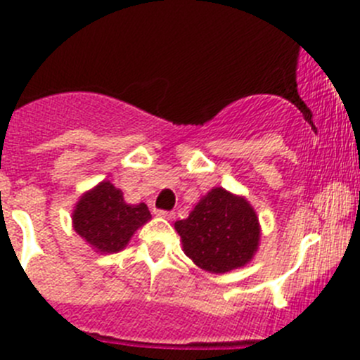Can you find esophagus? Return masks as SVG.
Here are the masks:
<instances>
[{
    "label": "esophagus",
    "instance_id": "1",
    "mask_svg": "<svg viewBox=\"0 0 360 360\" xmlns=\"http://www.w3.org/2000/svg\"><path fill=\"white\" fill-rule=\"evenodd\" d=\"M155 214L160 217H165V219H172L174 217V212H170V210H163V209H157L155 210Z\"/></svg>",
    "mask_w": 360,
    "mask_h": 360
}]
</instances>
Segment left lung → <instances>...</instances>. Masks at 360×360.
I'll return each instance as SVG.
<instances>
[{
    "instance_id": "1",
    "label": "left lung",
    "mask_w": 360,
    "mask_h": 360,
    "mask_svg": "<svg viewBox=\"0 0 360 360\" xmlns=\"http://www.w3.org/2000/svg\"><path fill=\"white\" fill-rule=\"evenodd\" d=\"M186 256L212 274L244 266L259 242L257 216L248 200L223 188L210 190L186 219L176 221Z\"/></svg>"
}]
</instances>
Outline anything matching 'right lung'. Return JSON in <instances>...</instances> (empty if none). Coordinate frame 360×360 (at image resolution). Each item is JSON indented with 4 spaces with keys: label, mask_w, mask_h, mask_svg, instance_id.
Returning a JSON list of instances; mask_svg holds the SVG:
<instances>
[{
    "label": "right lung",
    "mask_w": 360,
    "mask_h": 360,
    "mask_svg": "<svg viewBox=\"0 0 360 360\" xmlns=\"http://www.w3.org/2000/svg\"><path fill=\"white\" fill-rule=\"evenodd\" d=\"M150 217L146 203L129 205L118 188L103 181L76 203L72 224L92 248L101 252H118Z\"/></svg>",
    "instance_id": "1"
}]
</instances>
